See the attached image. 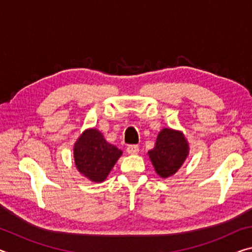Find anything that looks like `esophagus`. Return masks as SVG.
Instances as JSON below:
<instances>
[{
	"mask_svg": "<svg viewBox=\"0 0 252 252\" xmlns=\"http://www.w3.org/2000/svg\"><path fill=\"white\" fill-rule=\"evenodd\" d=\"M126 152L129 155H138L139 153V147L135 146V144H132V146H127Z\"/></svg>",
	"mask_w": 252,
	"mask_h": 252,
	"instance_id": "1",
	"label": "esophagus"
}]
</instances>
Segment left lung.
I'll return each instance as SVG.
<instances>
[{"mask_svg": "<svg viewBox=\"0 0 252 252\" xmlns=\"http://www.w3.org/2000/svg\"><path fill=\"white\" fill-rule=\"evenodd\" d=\"M188 150V142L181 132L163 129L158 134L155 148L148 153L157 173L168 178L181 167L189 153Z\"/></svg>", "mask_w": 252, "mask_h": 252, "instance_id": "8db88e82", "label": "left lung"}]
</instances>
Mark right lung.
I'll return each mask as SVG.
<instances>
[{"instance_id": "obj_1", "label": "right lung", "mask_w": 252, "mask_h": 252, "mask_svg": "<svg viewBox=\"0 0 252 252\" xmlns=\"http://www.w3.org/2000/svg\"><path fill=\"white\" fill-rule=\"evenodd\" d=\"M121 155L122 151L106 142L95 129L84 131L74 144L76 168L94 182L104 181Z\"/></svg>"}]
</instances>
